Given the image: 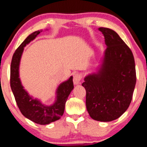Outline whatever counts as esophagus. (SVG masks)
I'll return each mask as SVG.
<instances>
[{
	"mask_svg": "<svg viewBox=\"0 0 147 147\" xmlns=\"http://www.w3.org/2000/svg\"><path fill=\"white\" fill-rule=\"evenodd\" d=\"M81 79H82V76L81 74H80L78 73H76L74 74V84H80V82Z\"/></svg>",
	"mask_w": 147,
	"mask_h": 147,
	"instance_id": "1",
	"label": "esophagus"
}]
</instances>
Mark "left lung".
I'll return each instance as SVG.
<instances>
[{
    "label": "left lung",
    "mask_w": 147,
    "mask_h": 147,
    "mask_svg": "<svg viewBox=\"0 0 147 147\" xmlns=\"http://www.w3.org/2000/svg\"><path fill=\"white\" fill-rule=\"evenodd\" d=\"M107 48L98 71L84 78L86 106L95 121L108 122L129 108L136 82L135 61L130 48L113 30L101 27Z\"/></svg>",
    "instance_id": "8db88e82"
}]
</instances>
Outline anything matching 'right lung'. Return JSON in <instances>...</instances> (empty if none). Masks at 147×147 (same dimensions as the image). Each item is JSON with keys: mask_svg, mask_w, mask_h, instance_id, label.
Wrapping results in <instances>:
<instances>
[{"mask_svg": "<svg viewBox=\"0 0 147 147\" xmlns=\"http://www.w3.org/2000/svg\"><path fill=\"white\" fill-rule=\"evenodd\" d=\"M42 30L32 32L21 43L13 55L10 70V85L16 101L21 113L29 120L39 125H47L60 119L64 113L65 103L74 88L73 77L65 81L57 88V99L51 106L41 104L33 99L24 89L19 78V66L24 48L35 39Z\"/></svg>", "mask_w": 147, "mask_h": 147, "instance_id": "add662e5", "label": "right lung"}]
</instances>
